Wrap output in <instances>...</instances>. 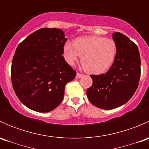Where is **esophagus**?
<instances>
[{
    "label": "esophagus",
    "mask_w": 149,
    "mask_h": 149,
    "mask_svg": "<svg viewBox=\"0 0 149 149\" xmlns=\"http://www.w3.org/2000/svg\"><path fill=\"white\" fill-rule=\"evenodd\" d=\"M83 76H84V75L82 74V73H76V77L77 78V79H80V78L83 77Z\"/></svg>",
    "instance_id": "1"
}]
</instances>
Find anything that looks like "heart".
Masks as SVG:
<instances>
[{
	"label": "heart",
	"mask_w": 149,
	"mask_h": 149,
	"mask_svg": "<svg viewBox=\"0 0 149 149\" xmlns=\"http://www.w3.org/2000/svg\"><path fill=\"white\" fill-rule=\"evenodd\" d=\"M118 53V46L112 39L101 36H86L76 39L73 44L66 43L63 55L70 65L79 57L84 69L91 74L105 73L112 66Z\"/></svg>",
	"instance_id": "obj_1"
}]
</instances>
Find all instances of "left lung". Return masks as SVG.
Returning a JSON list of instances; mask_svg holds the SVG:
<instances>
[{"instance_id":"8db88e82","label":"left lung","mask_w":149,"mask_h":149,"mask_svg":"<svg viewBox=\"0 0 149 149\" xmlns=\"http://www.w3.org/2000/svg\"><path fill=\"white\" fill-rule=\"evenodd\" d=\"M118 46L116 58L103 74L91 75L93 84L86 90L90 102L104 109L124 104L133 97L141 77V58L138 47L120 32L112 34Z\"/></svg>"}]
</instances>
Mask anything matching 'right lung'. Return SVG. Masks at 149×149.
<instances>
[{"mask_svg": "<svg viewBox=\"0 0 149 149\" xmlns=\"http://www.w3.org/2000/svg\"><path fill=\"white\" fill-rule=\"evenodd\" d=\"M67 38L59 29L42 28L29 35L16 49L10 77L22 104L39 112L53 110L63 100L66 84L76 72L64 59Z\"/></svg>", "mask_w": 149, "mask_h": 149, "instance_id": "obj_1", "label": "right lung"}]
</instances>
